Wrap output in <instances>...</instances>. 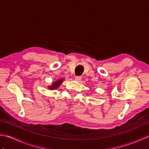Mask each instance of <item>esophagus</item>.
I'll use <instances>...</instances> for the list:
<instances>
[{
  "label": "esophagus",
  "mask_w": 149,
  "mask_h": 149,
  "mask_svg": "<svg viewBox=\"0 0 149 149\" xmlns=\"http://www.w3.org/2000/svg\"><path fill=\"white\" fill-rule=\"evenodd\" d=\"M82 79V77L81 76H75V80L77 81H81V79Z\"/></svg>",
  "instance_id": "1"
}]
</instances>
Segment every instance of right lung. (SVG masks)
<instances>
[{
    "mask_svg": "<svg viewBox=\"0 0 149 149\" xmlns=\"http://www.w3.org/2000/svg\"><path fill=\"white\" fill-rule=\"evenodd\" d=\"M63 80H64V79H59L58 81L54 82L51 86H49L48 87V88H49V90H53L57 89V88H58L59 86V85L62 83V82L63 81Z\"/></svg>",
    "mask_w": 149,
    "mask_h": 149,
    "instance_id": "right-lung-1",
    "label": "right lung"
}]
</instances>
